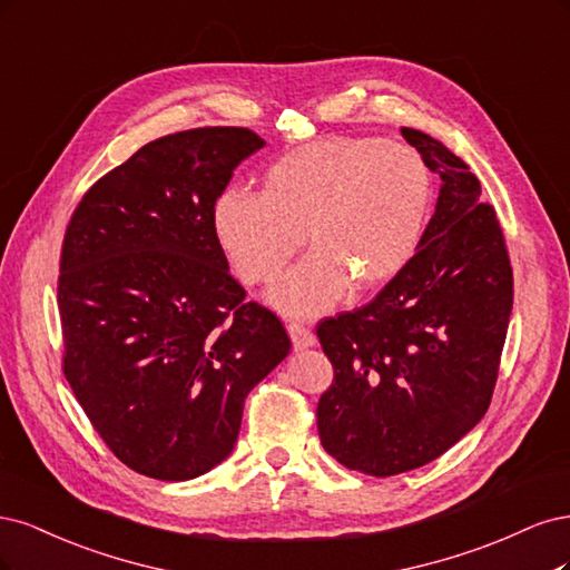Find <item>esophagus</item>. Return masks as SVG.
Masks as SVG:
<instances>
[{"label":"esophagus","instance_id":"1","mask_svg":"<svg viewBox=\"0 0 570 570\" xmlns=\"http://www.w3.org/2000/svg\"><path fill=\"white\" fill-rule=\"evenodd\" d=\"M286 328H288V336H291V343H293V351H305V347L315 345V336H312V332L305 324L291 322Z\"/></svg>","mask_w":570,"mask_h":570}]
</instances>
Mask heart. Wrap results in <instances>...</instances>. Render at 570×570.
I'll use <instances>...</instances> for the list:
<instances>
[{
  "instance_id": "b5f03b06",
  "label": "heart",
  "mask_w": 570,
  "mask_h": 570,
  "mask_svg": "<svg viewBox=\"0 0 570 570\" xmlns=\"http://www.w3.org/2000/svg\"><path fill=\"white\" fill-rule=\"evenodd\" d=\"M263 191L225 189L213 232L246 284L272 282L303 242L312 250L269 288L286 315H317L355 284L372 291L407 267L426 229L433 181L412 146L324 137L263 173Z\"/></svg>"
}]
</instances>
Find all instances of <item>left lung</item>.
Wrapping results in <instances>:
<instances>
[{"mask_svg": "<svg viewBox=\"0 0 570 570\" xmlns=\"http://www.w3.org/2000/svg\"><path fill=\"white\" fill-rule=\"evenodd\" d=\"M402 137L443 179L431 223L372 303L317 326L334 364L320 440L376 479L433 462L483 419L513 305L502 227L479 177L431 135L402 127Z\"/></svg>", "mask_w": 570, "mask_h": 570, "instance_id": "obj_1", "label": "left lung"}]
</instances>
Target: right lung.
Returning a JSON list of instances; mask_svg holds the SVG:
<instances>
[{"mask_svg": "<svg viewBox=\"0 0 570 570\" xmlns=\"http://www.w3.org/2000/svg\"><path fill=\"white\" fill-rule=\"evenodd\" d=\"M265 141L198 127L149 141L91 187L61 250L63 374L122 464L189 481L232 454L244 400L291 351L232 274L213 204Z\"/></svg>", "mask_w": 570, "mask_h": 570, "instance_id": "add662e5", "label": "right lung"}]
</instances>
